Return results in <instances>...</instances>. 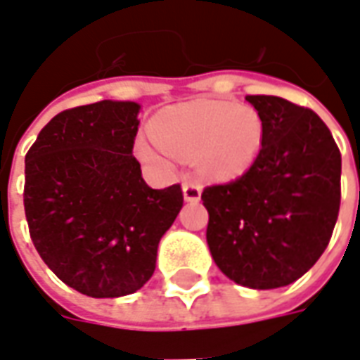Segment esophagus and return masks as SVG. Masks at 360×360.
Masks as SVG:
<instances>
[{
    "label": "esophagus",
    "mask_w": 360,
    "mask_h": 360,
    "mask_svg": "<svg viewBox=\"0 0 360 360\" xmlns=\"http://www.w3.org/2000/svg\"><path fill=\"white\" fill-rule=\"evenodd\" d=\"M183 195L187 202H198L200 195H202V185L195 179H185L183 183Z\"/></svg>",
    "instance_id": "34e87169"
}]
</instances>
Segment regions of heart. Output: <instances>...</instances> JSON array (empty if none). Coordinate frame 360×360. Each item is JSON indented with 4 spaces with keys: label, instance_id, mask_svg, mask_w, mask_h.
I'll return each mask as SVG.
<instances>
[{
    "label": "heart",
    "instance_id": "obj_1",
    "mask_svg": "<svg viewBox=\"0 0 360 360\" xmlns=\"http://www.w3.org/2000/svg\"><path fill=\"white\" fill-rule=\"evenodd\" d=\"M150 133L173 156L196 158L210 179L229 181L247 173L264 146L260 113L229 100H198L158 113ZM144 160H158L148 142L139 141Z\"/></svg>",
    "mask_w": 360,
    "mask_h": 360
}]
</instances>
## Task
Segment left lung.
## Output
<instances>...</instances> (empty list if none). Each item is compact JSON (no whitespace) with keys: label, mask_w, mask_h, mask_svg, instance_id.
Instances as JSON below:
<instances>
[{"label":"left lung","mask_w":360,"mask_h":360,"mask_svg":"<svg viewBox=\"0 0 360 360\" xmlns=\"http://www.w3.org/2000/svg\"><path fill=\"white\" fill-rule=\"evenodd\" d=\"M264 121V146L249 172L202 191L206 241L227 278L250 289L293 283L332 239L341 202V154L309 108L247 96Z\"/></svg>","instance_id":"left-lung-1"}]
</instances>
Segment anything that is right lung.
Segmentation results:
<instances>
[{
  "label": "right lung",
  "mask_w": 360,
  "mask_h": 360,
  "mask_svg": "<svg viewBox=\"0 0 360 360\" xmlns=\"http://www.w3.org/2000/svg\"><path fill=\"white\" fill-rule=\"evenodd\" d=\"M134 102L58 113L25 158V214L38 255L79 293L139 291L156 270L158 243L183 206L181 185L150 188L133 156Z\"/></svg>",
  "instance_id": "add662e5"
}]
</instances>
